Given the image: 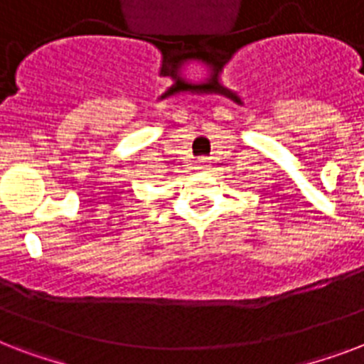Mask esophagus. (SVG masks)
<instances>
[{
  "mask_svg": "<svg viewBox=\"0 0 364 364\" xmlns=\"http://www.w3.org/2000/svg\"><path fill=\"white\" fill-rule=\"evenodd\" d=\"M196 166H198V168H208V160H205V159H198Z\"/></svg>",
  "mask_w": 364,
  "mask_h": 364,
  "instance_id": "esophagus-1",
  "label": "esophagus"
}]
</instances>
